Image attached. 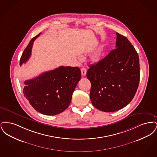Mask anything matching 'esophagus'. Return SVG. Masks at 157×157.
Instances as JSON below:
<instances>
[{"mask_svg":"<svg viewBox=\"0 0 157 157\" xmlns=\"http://www.w3.org/2000/svg\"><path fill=\"white\" fill-rule=\"evenodd\" d=\"M81 74H82L83 76H85V75L86 74V68H85V67H82L81 69Z\"/></svg>","mask_w":157,"mask_h":157,"instance_id":"34e87169","label":"esophagus"}]
</instances>
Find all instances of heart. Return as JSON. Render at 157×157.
I'll return each instance as SVG.
<instances>
[{"label": "heart", "instance_id": "1", "mask_svg": "<svg viewBox=\"0 0 157 157\" xmlns=\"http://www.w3.org/2000/svg\"><path fill=\"white\" fill-rule=\"evenodd\" d=\"M101 58H102V51L101 50H99L92 55V56H91V60L93 62H98L101 59Z\"/></svg>", "mask_w": 157, "mask_h": 157}]
</instances>
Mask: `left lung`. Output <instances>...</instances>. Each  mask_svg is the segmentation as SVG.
I'll return each mask as SVG.
<instances>
[{
    "label": "left lung",
    "instance_id": "8db88e82",
    "mask_svg": "<svg viewBox=\"0 0 157 157\" xmlns=\"http://www.w3.org/2000/svg\"><path fill=\"white\" fill-rule=\"evenodd\" d=\"M117 36L116 49L90 65L86 73L91 83V102L104 112H115L127 106L140 82L138 53L127 37L118 33Z\"/></svg>",
    "mask_w": 157,
    "mask_h": 157
}]
</instances>
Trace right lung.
Listing matches in <instances>:
<instances>
[{
    "label": "right lung",
    "instance_id": "obj_1",
    "mask_svg": "<svg viewBox=\"0 0 157 157\" xmlns=\"http://www.w3.org/2000/svg\"><path fill=\"white\" fill-rule=\"evenodd\" d=\"M40 35L30 40L23 52L20 66L29 59L33 42ZM81 77L79 67L61 66L26 81L23 94L37 112L46 115H57L69 106Z\"/></svg>",
    "mask_w": 157,
    "mask_h": 157
}]
</instances>
